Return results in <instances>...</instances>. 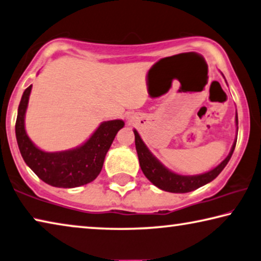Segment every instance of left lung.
Instances as JSON below:
<instances>
[{
  "instance_id": "left-lung-1",
  "label": "left lung",
  "mask_w": 261,
  "mask_h": 261,
  "mask_svg": "<svg viewBox=\"0 0 261 261\" xmlns=\"http://www.w3.org/2000/svg\"><path fill=\"white\" fill-rule=\"evenodd\" d=\"M236 125L238 126V117L236 114ZM135 135V148L138 151L139 162L141 170L146 177L149 181L160 188L161 190L168 191V192H175V194H184V192H190L192 190L198 189V188L205 186L211 181L217 177V176L222 172V170L225 168L227 162L230 161L232 154H233L236 142L237 139L234 140L233 146H232L230 153L226 156L224 161L220 162L217 167L214 169L204 172V174L199 175H179L176 172L171 171L163 166V164L159 161L155 156L150 153L146 144L142 141L141 136L139 135L138 132L134 129Z\"/></svg>"
}]
</instances>
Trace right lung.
Listing matches in <instances>:
<instances>
[{"label": "right lung", "mask_w": 261, "mask_h": 261, "mask_svg": "<svg viewBox=\"0 0 261 261\" xmlns=\"http://www.w3.org/2000/svg\"><path fill=\"white\" fill-rule=\"evenodd\" d=\"M31 87L33 85L23 92L15 126L16 139L24 162L42 181L52 187L75 188L92 182L101 171L107 151L125 122L122 120L103 121L82 146L47 153L35 146L24 127Z\"/></svg>", "instance_id": "obj_1"}]
</instances>
